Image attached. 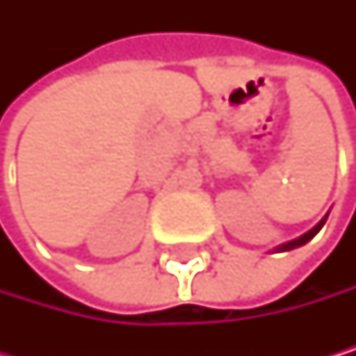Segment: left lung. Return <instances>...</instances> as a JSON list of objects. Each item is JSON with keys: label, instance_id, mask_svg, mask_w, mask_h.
Returning a JSON list of instances; mask_svg holds the SVG:
<instances>
[{"label": "left lung", "instance_id": "1", "mask_svg": "<svg viewBox=\"0 0 356 356\" xmlns=\"http://www.w3.org/2000/svg\"><path fill=\"white\" fill-rule=\"evenodd\" d=\"M325 222H327V216H325V218H323V220H321V222H318L316 226H314V228H312L309 232H305V235H301L299 239H293V241H289V243L280 245L277 250H280V252H289V250H295V248H299V245H305V243H307V241H309V239H312L314 235H316V232H318V230H321V228L325 226Z\"/></svg>", "mask_w": 356, "mask_h": 356}]
</instances>
